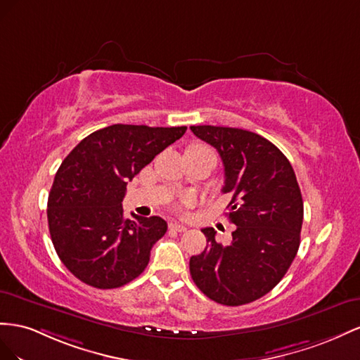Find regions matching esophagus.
Returning <instances> with one entry per match:
<instances>
[{"mask_svg": "<svg viewBox=\"0 0 360 360\" xmlns=\"http://www.w3.org/2000/svg\"><path fill=\"white\" fill-rule=\"evenodd\" d=\"M169 229L176 231V232H186L187 231V226L186 224H181V223H170L169 224Z\"/></svg>", "mask_w": 360, "mask_h": 360, "instance_id": "34e87169", "label": "esophagus"}]
</instances>
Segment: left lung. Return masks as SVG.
Masks as SVG:
<instances>
[{
	"label": "left lung",
	"mask_w": 360,
	"mask_h": 360,
	"mask_svg": "<svg viewBox=\"0 0 360 360\" xmlns=\"http://www.w3.org/2000/svg\"><path fill=\"white\" fill-rule=\"evenodd\" d=\"M193 134L217 149L224 166L223 193L231 194L232 243L215 241L205 228L207 248L190 258L198 288L211 300L240 306L261 299L281 282L300 245L303 199L291 162L255 132L199 125Z\"/></svg>",
	"instance_id": "8db88e82"
}]
</instances>
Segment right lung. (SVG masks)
Here are the masks:
<instances>
[{"label": "right lung", "mask_w": 360, "mask_h": 360, "mask_svg": "<svg viewBox=\"0 0 360 360\" xmlns=\"http://www.w3.org/2000/svg\"><path fill=\"white\" fill-rule=\"evenodd\" d=\"M187 127L111 125L91 132L61 162L48 196L51 240L77 279L99 290L134 281L167 231L161 217L125 219L127 184Z\"/></svg>", "instance_id": "1"}]
</instances>
